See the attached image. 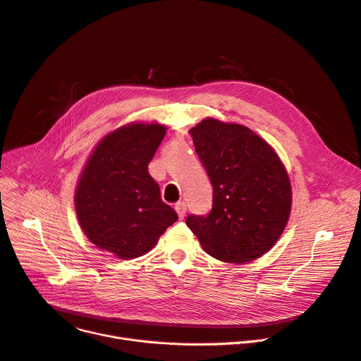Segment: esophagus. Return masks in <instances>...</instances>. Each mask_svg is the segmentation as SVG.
I'll list each match as a JSON object with an SVG mask.
<instances>
[{"label": "esophagus", "instance_id": "1", "mask_svg": "<svg viewBox=\"0 0 361 361\" xmlns=\"http://www.w3.org/2000/svg\"><path fill=\"white\" fill-rule=\"evenodd\" d=\"M176 210H177V213H178V218H180V219H184L185 212H187V206H185V203H184V202H178V203H176Z\"/></svg>", "mask_w": 361, "mask_h": 361}]
</instances>
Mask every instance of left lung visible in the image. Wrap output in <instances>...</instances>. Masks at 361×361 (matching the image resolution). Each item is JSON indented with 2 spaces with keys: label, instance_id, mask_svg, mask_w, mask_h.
I'll list each match as a JSON object with an SVG mask.
<instances>
[{
  "label": "left lung",
  "instance_id": "obj_1",
  "mask_svg": "<svg viewBox=\"0 0 361 361\" xmlns=\"http://www.w3.org/2000/svg\"><path fill=\"white\" fill-rule=\"evenodd\" d=\"M213 185L207 216L185 219L203 250L244 264L270 251L292 210V185L277 152L254 130L206 117L190 129Z\"/></svg>",
  "mask_w": 361,
  "mask_h": 361
}]
</instances>
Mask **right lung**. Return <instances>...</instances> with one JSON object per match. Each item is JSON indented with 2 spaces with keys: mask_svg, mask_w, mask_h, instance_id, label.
I'll return each instance as SVG.
<instances>
[{
  "mask_svg": "<svg viewBox=\"0 0 361 361\" xmlns=\"http://www.w3.org/2000/svg\"><path fill=\"white\" fill-rule=\"evenodd\" d=\"M165 132L159 123L118 128L97 143L81 171L74 196L80 226L95 247L120 259L149 252L178 219L148 173Z\"/></svg>",
  "mask_w": 361,
  "mask_h": 361,
  "instance_id": "obj_1",
  "label": "right lung"
}]
</instances>
